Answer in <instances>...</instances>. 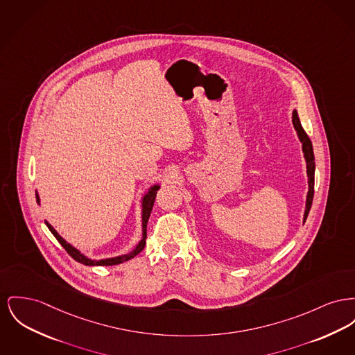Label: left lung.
Returning a JSON list of instances; mask_svg holds the SVG:
<instances>
[{"label":"left lung","mask_w":355,"mask_h":355,"mask_svg":"<svg viewBox=\"0 0 355 355\" xmlns=\"http://www.w3.org/2000/svg\"><path fill=\"white\" fill-rule=\"evenodd\" d=\"M292 123L293 127L297 132V137L302 142V148H303V153H304V158H306V162H307V177H309V193H307V200H306V210H304V217H303V221L306 223V218L309 216V211L311 209L313 205V181H315V157H313V144L309 138V135L306 134V131L303 130V127L300 125V121H299V116H297V112L296 110H293L292 112Z\"/></svg>","instance_id":"obj_1"}]
</instances>
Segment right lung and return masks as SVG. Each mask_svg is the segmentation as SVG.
Returning <instances> with one entry per match:
<instances>
[{
  "instance_id": "add662e5",
  "label": "right lung",
  "mask_w": 355,
  "mask_h": 355,
  "mask_svg": "<svg viewBox=\"0 0 355 355\" xmlns=\"http://www.w3.org/2000/svg\"><path fill=\"white\" fill-rule=\"evenodd\" d=\"M159 189V185H154L151 188L148 189L146 194L144 196V200H142V240L138 243V245L131 250L130 253H125L122 256H116V257H110V259H103V260H92V259H88L87 256H84L83 253H80V250H76L75 247H72L71 244H68L63 237L53 230V227L45 221L46 227L49 228V230L52 232V234L56 237V240L63 245L64 250H67V253L73 259L76 260L78 263H82L84 266H116V264H121V263H125L127 260L135 257L141 250L145 248L146 245V227L147 221H148V217H150V213H151V209L154 205V201H155V196H157V190ZM36 200H37V204L40 205V197L39 194L36 193Z\"/></svg>"
}]
</instances>
